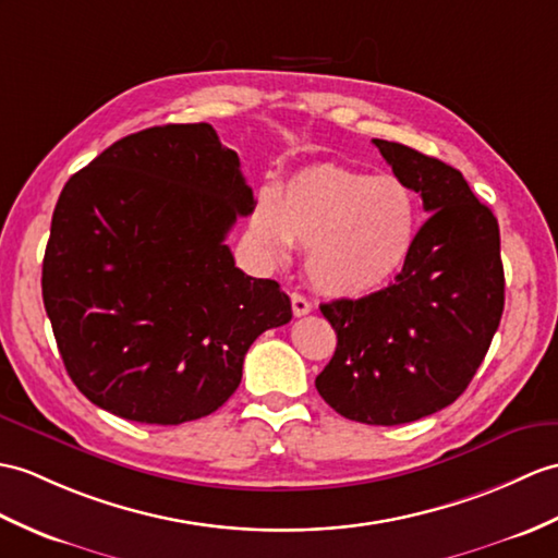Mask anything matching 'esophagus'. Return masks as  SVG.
I'll list each match as a JSON object with an SVG mask.
<instances>
[{
    "label": "esophagus",
    "instance_id": "obj_1",
    "mask_svg": "<svg viewBox=\"0 0 558 558\" xmlns=\"http://www.w3.org/2000/svg\"><path fill=\"white\" fill-rule=\"evenodd\" d=\"M290 300H292V314H294V316H306V314H311V302L306 300L304 294L292 292Z\"/></svg>",
    "mask_w": 558,
    "mask_h": 558
}]
</instances>
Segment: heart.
Segmentation results:
<instances>
[{
    "mask_svg": "<svg viewBox=\"0 0 558 558\" xmlns=\"http://www.w3.org/2000/svg\"><path fill=\"white\" fill-rule=\"evenodd\" d=\"M416 226V199L404 180L326 163L292 175L274 204L258 206L252 232L278 262L290 244L306 247V276L320 292L364 296L407 264Z\"/></svg>",
    "mask_w": 558,
    "mask_h": 558,
    "instance_id": "1",
    "label": "heart"
}]
</instances>
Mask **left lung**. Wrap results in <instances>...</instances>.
Returning <instances> with one entry per match:
<instances>
[{
  "instance_id": "left-lung-1",
  "label": "left lung",
  "mask_w": 558,
  "mask_h": 558,
  "mask_svg": "<svg viewBox=\"0 0 558 558\" xmlns=\"http://www.w3.org/2000/svg\"><path fill=\"white\" fill-rule=\"evenodd\" d=\"M427 216L390 288L320 304L338 332L316 390L340 416L399 425L449 407L499 328V223L457 168L399 142L373 140Z\"/></svg>"
}]
</instances>
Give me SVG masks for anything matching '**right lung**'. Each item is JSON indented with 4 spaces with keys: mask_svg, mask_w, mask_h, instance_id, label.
<instances>
[{
    "mask_svg": "<svg viewBox=\"0 0 558 558\" xmlns=\"http://www.w3.org/2000/svg\"><path fill=\"white\" fill-rule=\"evenodd\" d=\"M238 151L209 123L113 142L63 185L43 300L71 380L125 421L180 425L223 407L244 354L290 323V296L226 244L254 211Z\"/></svg>",
    "mask_w": 558,
    "mask_h": 558,
    "instance_id": "add662e5",
    "label": "right lung"
}]
</instances>
